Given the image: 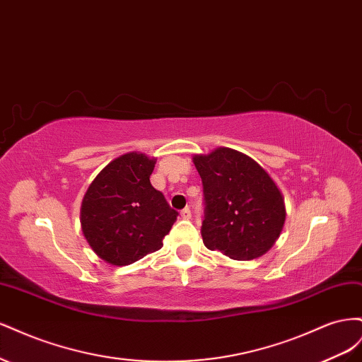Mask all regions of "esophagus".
Masks as SVG:
<instances>
[{"label": "esophagus", "mask_w": 362, "mask_h": 362, "mask_svg": "<svg viewBox=\"0 0 362 362\" xmlns=\"http://www.w3.org/2000/svg\"><path fill=\"white\" fill-rule=\"evenodd\" d=\"M190 217H192V211H190V208H184V210L181 211V218H185V221H189Z\"/></svg>", "instance_id": "esophagus-1"}]
</instances>
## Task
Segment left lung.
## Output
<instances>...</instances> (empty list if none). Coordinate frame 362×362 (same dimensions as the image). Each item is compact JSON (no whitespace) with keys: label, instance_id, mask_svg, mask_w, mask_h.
I'll return each mask as SVG.
<instances>
[{"label":"left lung","instance_id":"8db88e82","mask_svg":"<svg viewBox=\"0 0 362 362\" xmlns=\"http://www.w3.org/2000/svg\"><path fill=\"white\" fill-rule=\"evenodd\" d=\"M193 163L204 185V245L238 261L264 255L287 214L275 181L255 160L231 148L194 156Z\"/></svg>","mask_w":362,"mask_h":362}]
</instances>
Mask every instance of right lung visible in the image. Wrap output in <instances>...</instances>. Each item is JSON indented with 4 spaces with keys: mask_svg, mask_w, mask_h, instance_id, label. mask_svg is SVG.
I'll list each match as a JSON object with an SVG mask.
<instances>
[{
    "mask_svg": "<svg viewBox=\"0 0 362 362\" xmlns=\"http://www.w3.org/2000/svg\"><path fill=\"white\" fill-rule=\"evenodd\" d=\"M156 158L141 152L115 158L96 175L81 204V229L95 254L128 266L161 249L177 221L161 192L151 185Z\"/></svg>",
    "mask_w": 362,
    "mask_h": 362,
    "instance_id": "add662e5",
    "label": "right lung"
}]
</instances>
